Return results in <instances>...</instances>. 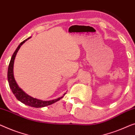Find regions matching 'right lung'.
Instances as JSON below:
<instances>
[{"label": "right lung", "mask_w": 135, "mask_h": 135, "mask_svg": "<svg viewBox=\"0 0 135 135\" xmlns=\"http://www.w3.org/2000/svg\"><path fill=\"white\" fill-rule=\"evenodd\" d=\"M30 38H31V37H28V39H25V41L22 42L21 43L19 44V45L18 46L17 48H16V51H15V53H13V56H12L11 61H10L8 66V80L9 87L12 90V92H13V93L15 94V96H16V98H17V99L19 100V101L22 102L23 104H25V105H29L30 107H44L51 105V104L55 103V102L58 101V100H59L63 98L64 96H65V94H64V96L57 98V99L45 101V100H42L36 99V98L31 97L30 96L28 95V94L27 93H25L21 88H19L17 83H16L13 74L14 61H15V59L16 55H17L18 50H19V48H21V45H22L24 42L27 41L28 39H29Z\"/></svg>", "instance_id": "right-lung-1"}]
</instances>
